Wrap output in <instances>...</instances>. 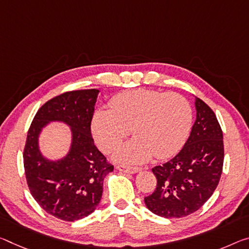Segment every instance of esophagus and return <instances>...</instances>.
Here are the masks:
<instances>
[{
    "label": "esophagus",
    "mask_w": 249,
    "mask_h": 249,
    "mask_svg": "<svg viewBox=\"0 0 249 249\" xmlns=\"http://www.w3.org/2000/svg\"><path fill=\"white\" fill-rule=\"evenodd\" d=\"M117 169L120 172L123 173H131V174H135V173H139L142 171L141 167H133V166H126V165H118Z\"/></svg>",
    "instance_id": "obj_1"
}]
</instances>
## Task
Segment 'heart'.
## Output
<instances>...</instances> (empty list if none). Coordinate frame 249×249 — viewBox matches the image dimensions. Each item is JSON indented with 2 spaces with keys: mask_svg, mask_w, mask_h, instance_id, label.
I'll list each match as a JSON object with an SVG mask.
<instances>
[{
  "mask_svg": "<svg viewBox=\"0 0 249 249\" xmlns=\"http://www.w3.org/2000/svg\"><path fill=\"white\" fill-rule=\"evenodd\" d=\"M110 109H98L92 133L104 152L115 151L129 135L136 137L117 154L118 160L139 163L155 156L168 159L179 151L192 125V107L178 93L139 89L114 96Z\"/></svg>",
  "mask_w": 249,
  "mask_h": 249,
  "instance_id": "b5f03b06",
  "label": "heart"
}]
</instances>
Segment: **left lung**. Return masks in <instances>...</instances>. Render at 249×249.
<instances>
[{
    "label": "left lung",
    "mask_w": 249,
    "mask_h": 249,
    "mask_svg": "<svg viewBox=\"0 0 249 249\" xmlns=\"http://www.w3.org/2000/svg\"><path fill=\"white\" fill-rule=\"evenodd\" d=\"M197 115L184 147L167 163L152 168L157 185L146 206L165 218H180L199 210L219 183L224 164L223 131L210 106L195 102Z\"/></svg>",
    "instance_id": "left-lung-1"
}]
</instances>
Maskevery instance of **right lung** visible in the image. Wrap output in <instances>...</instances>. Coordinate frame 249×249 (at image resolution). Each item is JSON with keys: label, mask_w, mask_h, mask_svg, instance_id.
<instances>
[{"label": "right lung", "mask_w": 249, "mask_h": 249, "mask_svg": "<svg viewBox=\"0 0 249 249\" xmlns=\"http://www.w3.org/2000/svg\"><path fill=\"white\" fill-rule=\"evenodd\" d=\"M98 92L70 90L51 98L39 107L27 132L23 152L27 186L47 214L65 222L82 219L95 211L105 176L114 169L94 144L90 131ZM51 120L65 121L73 133L69 155L57 162L45 160L37 146L39 132Z\"/></svg>", "instance_id": "obj_1"}]
</instances>
